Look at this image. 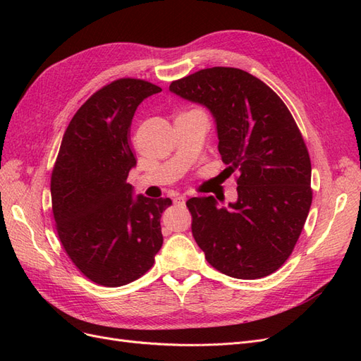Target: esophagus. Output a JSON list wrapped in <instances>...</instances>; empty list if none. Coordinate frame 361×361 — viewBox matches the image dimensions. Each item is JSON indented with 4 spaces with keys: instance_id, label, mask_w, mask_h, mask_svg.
<instances>
[{
    "instance_id": "esophagus-1",
    "label": "esophagus",
    "mask_w": 361,
    "mask_h": 361,
    "mask_svg": "<svg viewBox=\"0 0 361 361\" xmlns=\"http://www.w3.org/2000/svg\"><path fill=\"white\" fill-rule=\"evenodd\" d=\"M185 200H187V199H185V195H178V197L174 199L173 202H174V204H185Z\"/></svg>"
}]
</instances>
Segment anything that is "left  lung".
Instances as JSON below:
<instances>
[{
	"mask_svg": "<svg viewBox=\"0 0 361 361\" xmlns=\"http://www.w3.org/2000/svg\"><path fill=\"white\" fill-rule=\"evenodd\" d=\"M170 90L212 113L224 171L238 173V200L228 207L212 195L187 202L195 243L226 276L272 274L292 255L313 197L309 150L290 111L264 81L236 68L202 69Z\"/></svg>",
	"mask_w": 361,
	"mask_h": 361,
	"instance_id": "obj_1",
	"label": "left lung"
}]
</instances>
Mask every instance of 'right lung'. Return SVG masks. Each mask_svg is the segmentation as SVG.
Segmentation results:
<instances>
[{"label": "right lung", "instance_id": "obj_1", "mask_svg": "<svg viewBox=\"0 0 361 361\" xmlns=\"http://www.w3.org/2000/svg\"><path fill=\"white\" fill-rule=\"evenodd\" d=\"M161 87L120 78L93 93L63 135L51 174L52 214L73 265L96 285L117 288L145 276L162 245L161 214L170 199L133 197L137 159L130 123Z\"/></svg>", "mask_w": 361, "mask_h": 361}]
</instances>
